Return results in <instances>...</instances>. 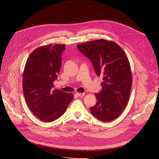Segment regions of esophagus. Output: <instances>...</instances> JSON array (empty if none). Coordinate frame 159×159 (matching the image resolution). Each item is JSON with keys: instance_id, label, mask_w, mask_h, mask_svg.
<instances>
[{"instance_id": "1", "label": "esophagus", "mask_w": 159, "mask_h": 159, "mask_svg": "<svg viewBox=\"0 0 159 159\" xmlns=\"http://www.w3.org/2000/svg\"><path fill=\"white\" fill-rule=\"evenodd\" d=\"M76 95L79 97H82L85 95V93H77Z\"/></svg>"}]
</instances>
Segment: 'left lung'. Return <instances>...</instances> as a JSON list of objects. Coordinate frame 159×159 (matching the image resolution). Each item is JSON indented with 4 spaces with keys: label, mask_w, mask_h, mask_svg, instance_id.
Instances as JSON below:
<instances>
[{
    "label": "left lung",
    "mask_w": 159,
    "mask_h": 159,
    "mask_svg": "<svg viewBox=\"0 0 159 159\" xmlns=\"http://www.w3.org/2000/svg\"><path fill=\"white\" fill-rule=\"evenodd\" d=\"M77 48L91 61L97 75L103 76L102 89L95 94L97 102L90 107L91 113L100 120L111 121L129 101L132 77L128 58L117 44L104 39L77 44Z\"/></svg>",
    "instance_id": "left-lung-1"
}]
</instances>
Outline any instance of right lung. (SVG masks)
Wrapping results in <instances>:
<instances>
[{"instance_id": "1", "label": "right lung", "mask_w": 159, "mask_h": 159, "mask_svg": "<svg viewBox=\"0 0 159 159\" xmlns=\"http://www.w3.org/2000/svg\"><path fill=\"white\" fill-rule=\"evenodd\" d=\"M65 44H52L35 49L23 73L22 88L26 104L37 118L52 122L64 113L73 95L53 89L62 63Z\"/></svg>"}]
</instances>
